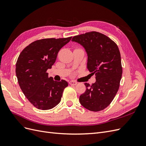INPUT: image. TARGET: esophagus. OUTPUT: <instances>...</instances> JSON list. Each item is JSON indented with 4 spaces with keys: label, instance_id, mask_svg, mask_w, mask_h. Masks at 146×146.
Instances as JSON below:
<instances>
[{
    "label": "esophagus",
    "instance_id": "34e87169",
    "mask_svg": "<svg viewBox=\"0 0 146 146\" xmlns=\"http://www.w3.org/2000/svg\"><path fill=\"white\" fill-rule=\"evenodd\" d=\"M69 84L70 85H76L77 84V83L76 82H75V81H70L69 82Z\"/></svg>",
    "mask_w": 146,
    "mask_h": 146
}]
</instances>
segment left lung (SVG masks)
<instances>
[{
  "instance_id": "1",
  "label": "left lung",
  "mask_w": 146,
  "mask_h": 146,
  "mask_svg": "<svg viewBox=\"0 0 146 146\" xmlns=\"http://www.w3.org/2000/svg\"><path fill=\"white\" fill-rule=\"evenodd\" d=\"M72 41L85 47L87 68L96 78L91 85L85 83L86 91L79 100L90 111H102L111 103L120 86L122 67L119 48L109 37L94 31L75 36Z\"/></svg>"
}]
</instances>
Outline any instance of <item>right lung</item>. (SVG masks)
Returning <instances> with one entry per match:
<instances>
[{
	"mask_svg": "<svg viewBox=\"0 0 146 146\" xmlns=\"http://www.w3.org/2000/svg\"><path fill=\"white\" fill-rule=\"evenodd\" d=\"M72 36L44 38L32 42L21 52L16 64V74L24 94L39 110L52 109L61 101L68 82L48 77L47 70L55 63L59 50Z\"/></svg>",
	"mask_w": 146,
	"mask_h": 146,
	"instance_id": "obj_1",
	"label": "right lung"
}]
</instances>
